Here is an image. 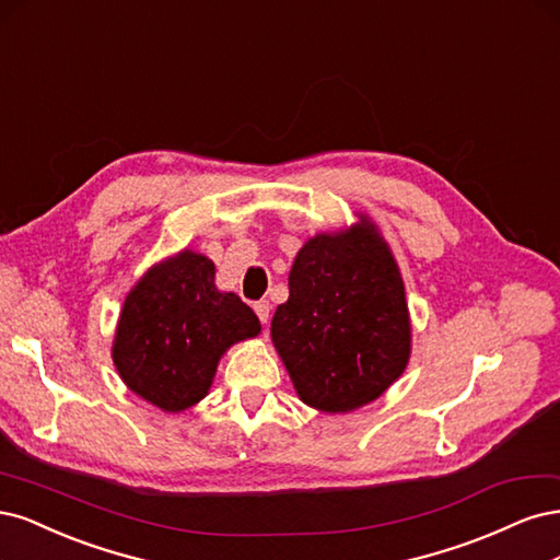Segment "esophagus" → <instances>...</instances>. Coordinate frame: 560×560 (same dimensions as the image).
I'll return each instance as SVG.
<instances>
[{"label": "esophagus", "instance_id": "obj_1", "mask_svg": "<svg viewBox=\"0 0 560 560\" xmlns=\"http://www.w3.org/2000/svg\"><path fill=\"white\" fill-rule=\"evenodd\" d=\"M254 310H256V314H258L260 323H267V320H269V310H272V306H269V302H267V300H260V302H256V304H254Z\"/></svg>", "mask_w": 560, "mask_h": 560}]
</instances>
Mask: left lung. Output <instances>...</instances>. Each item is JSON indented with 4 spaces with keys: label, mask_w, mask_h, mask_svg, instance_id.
<instances>
[{
    "label": "left lung",
    "mask_w": 560,
    "mask_h": 560,
    "mask_svg": "<svg viewBox=\"0 0 560 560\" xmlns=\"http://www.w3.org/2000/svg\"><path fill=\"white\" fill-rule=\"evenodd\" d=\"M272 341L304 405L345 413L376 400L411 353L405 283L388 244L360 213L295 256Z\"/></svg>",
    "instance_id": "left-lung-1"
}]
</instances>
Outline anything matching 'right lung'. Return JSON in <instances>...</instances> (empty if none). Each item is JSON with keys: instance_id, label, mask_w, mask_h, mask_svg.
Returning a JSON list of instances; mask_svg holds the SVG:
<instances>
[{"instance_id": "obj_1", "label": "right lung", "mask_w": 560, "mask_h": 560, "mask_svg": "<svg viewBox=\"0 0 560 560\" xmlns=\"http://www.w3.org/2000/svg\"><path fill=\"white\" fill-rule=\"evenodd\" d=\"M213 279V262L184 248L153 265L125 298L114 365L125 386L162 411L200 402L221 355L260 332L254 310Z\"/></svg>"}]
</instances>
